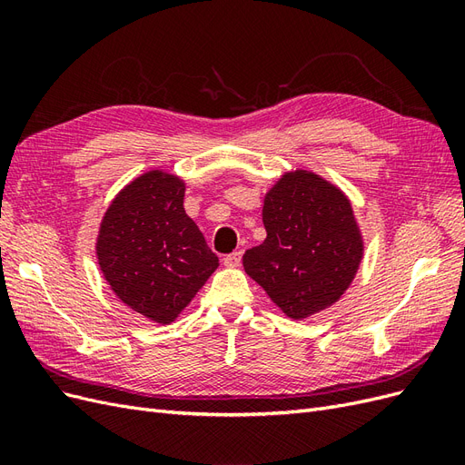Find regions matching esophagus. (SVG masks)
Segmentation results:
<instances>
[{
    "label": "esophagus",
    "instance_id": "esophagus-1",
    "mask_svg": "<svg viewBox=\"0 0 465 465\" xmlns=\"http://www.w3.org/2000/svg\"><path fill=\"white\" fill-rule=\"evenodd\" d=\"M241 262H242V252L241 250H236V252H232V254L223 258V263L227 267H238V265H241Z\"/></svg>",
    "mask_w": 465,
    "mask_h": 465
}]
</instances>
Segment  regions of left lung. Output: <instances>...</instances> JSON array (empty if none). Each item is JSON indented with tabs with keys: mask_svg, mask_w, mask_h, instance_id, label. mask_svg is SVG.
Returning <instances> with one entry per match:
<instances>
[{
	"mask_svg": "<svg viewBox=\"0 0 465 465\" xmlns=\"http://www.w3.org/2000/svg\"><path fill=\"white\" fill-rule=\"evenodd\" d=\"M267 238L246 250V273L289 318L331 306L353 281L362 258L349 200L320 176L297 171L265 195Z\"/></svg>",
	"mask_w": 465,
	"mask_h": 465,
	"instance_id": "8db88e82",
	"label": "left lung"
}]
</instances>
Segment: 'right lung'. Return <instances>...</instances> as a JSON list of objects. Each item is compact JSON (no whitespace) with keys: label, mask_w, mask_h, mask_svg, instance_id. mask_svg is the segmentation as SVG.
Here are the masks:
<instances>
[{"label":"right lung","mask_w":465,"mask_h":465,"mask_svg":"<svg viewBox=\"0 0 465 465\" xmlns=\"http://www.w3.org/2000/svg\"><path fill=\"white\" fill-rule=\"evenodd\" d=\"M184 182L151 171L125 186L104 213L96 256L112 291L145 318L171 323L219 258L184 211Z\"/></svg>","instance_id":"1"}]
</instances>
